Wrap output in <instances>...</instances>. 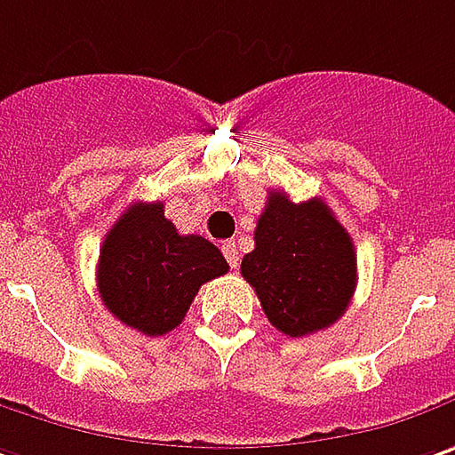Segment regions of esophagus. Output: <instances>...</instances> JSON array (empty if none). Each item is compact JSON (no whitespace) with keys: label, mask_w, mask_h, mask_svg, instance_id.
Returning a JSON list of instances; mask_svg holds the SVG:
<instances>
[{"label":"esophagus","mask_w":455,"mask_h":455,"mask_svg":"<svg viewBox=\"0 0 455 455\" xmlns=\"http://www.w3.org/2000/svg\"><path fill=\"white\" fill-rule=\"evenodd\" d=\"M221 251H224V257H227V262L231 267H239V247H236V242H224L221 244Z\"/></svg>","instance_id":"obj_1"}]
</instances>
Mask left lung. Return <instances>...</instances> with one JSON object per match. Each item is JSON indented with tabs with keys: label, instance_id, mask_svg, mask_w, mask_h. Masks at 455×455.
Wrapping results in <instances>:
<instances>
[{
	"label": "left lung",
	"instance_id": "8db88e82",
	"mask_svg": "<svg viewBox=\"0 0 455 455\" xmlns=\"http://www.w3.org/2000/svg\"><path fill=\"white\" fill-rule=\"evenodd\" d=\"M242 277L254 287L267 321L298 339L344 315L356 287V251L321 198L292 204L269 190Z\"/></svg>",
	"mask_w": 455,
	"mask_h": 455
}]
</instances>
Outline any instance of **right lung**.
I'll return each mask as SVG.
<instances>
[{"label":"right lung","mask_w":455,"mask_h":455,"mask_svg":"<svg viewBox=\"0 0 455 455\" xmlns=\"http://www.w3.org/2000/svg\"><path fill=\"white\" fill-rule=\"evenodd\" d=\"M227 269L208 239L178 234L163 204H132L101 244L96 283L124 326L163 336L180 326L198 287Z\"/></svg>","instance_id":"add662e5"}]
</instances>
